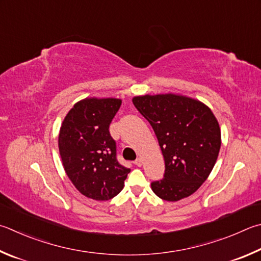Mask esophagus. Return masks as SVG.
Listing matches in <instances>:
<instances>
[{"label":"esophagus","mask_w":261,"mask_h":261,"mask_svg":"<svg viewBox=\"0 0 261 261\" xmlns=\"http://www.w3.org/2000/svg\"><path fill=\"white\" fill-rule=\"evenodd\" d=\"M135 164L138 165V167H141V164H143V160H141L140 158H138V159L135 161Z\"/></svg>","instance_id":"34e87169"}]
</instances>
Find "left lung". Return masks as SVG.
<instances>
[{
  "instance_id": "left-lung-1",
  "label": "left lung",
  "mask_w": 261,
  "mask_h": 261,
  "mask_svg": "<svg viewBox=\"0 0 261 261\" xmlns=\"http://www.w3.org/2000/svg\"><path fill=\"white\" fill-rule=\"evenodd\" d=\"M132 102L153 127L162 150L164 178L151 182L160 198L176 202L195 193L211 173L221 132L211 110L181 94H145Z\"/></svg>"
}]
</instances>
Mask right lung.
Returning <instances> with one entry per match:
<instances>
[{"label":"right lung","instance_id":"add662e5","mask_svg":"<svg viewBox=\"0 0 261 261\" xmlns=\"http://www.w3.org/2000/svg\"><path fill=\"white\" fill-rule=\"evenodd\" d=\"M121 103L116 98H85L60 126L58 145L66 174L80 193L96 201L116 196L130 172L117 162L116 143L110 134Z\"/></svg>","mask_w":261,"mask_h":261}]
</instances>
